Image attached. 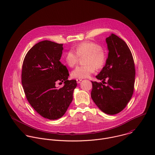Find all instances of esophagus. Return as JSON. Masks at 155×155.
Instances as JSON below:
<instances>
[{
    "instance_id": "obj_1",
    "label": "esophagus",
    "mask_w": 155,
    "mask_h": 155,
    "mask_svg": "<svg viewBox=\"0 0 155 155\" xmlns=\"http://www.w3.org/2000/svg\"><path fill=\"white\" fill-rule=\"evenodd\" d=\"M76 80H77V83H80L82 81V79H77Z\"/></svg>"
}]
</instances>
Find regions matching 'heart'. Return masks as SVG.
Listing matches in <instances>:
<instances>
[{"instance_id":"1","label":"heart","mask_w":155,"mask_h":155,"mask_svg":"<svg viewBox=\"0 0 155 155\" xmlns=\"http://www.w3.org/2000/svg\"><path fill=\"white\" fill-rule=\"evenodd\" d=\"M74 53L69 50L64 55V59L69 67L73 68L78 62L79 58H83L84 65L76 67L71 72V76L75 78H88L94 74L96 68L101 69L107 62V53L99 44L86 41L80 43L75 47Z\"/></svg>"}]
</instances>
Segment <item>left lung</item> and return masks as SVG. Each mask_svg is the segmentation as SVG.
Returning a JSON list of instances; mask_svg holds the SVG:
<instances>
[{"label": "left lung", "instance_id": "obj_1", "mask_svg": "<svg viewBox=\"0 0 155 155\" xmlns=\"http://www.w3.org/2000/svg\"><path fill=\"white\" fill-rule=\"evenodd\" d=\"M108 50L104 67L96 78L108 79L106 84L92 81L91 96L96 105L108 115L118 114L126 107L133 94L135 65L130 50L126 42L112 34L106 38Z\"/></svg>", "mask_w": 155, "mask_h": 155}]
</instances>
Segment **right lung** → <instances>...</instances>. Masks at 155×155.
<instances>
[{
  "label": "right lung",
  "instance_id": "obj_1",
  "mask_svg": "<svg viewBox=\"0 0 155 155\" xmlns=\"http://www.w3.org/2000/svg\"><path fill=\"white\" fill-rule=\"evenodd\" d=\"M63 44L38 42L27 53L22 67L21 82L26 98L35 111L49 120L61 118L72 101L77 83L69 80V71L60 61ZM64 82L61 88L57 82Z\"/></svg>",
  "mask_w": 155,
  "mask_h": 155
}]
</instances>
